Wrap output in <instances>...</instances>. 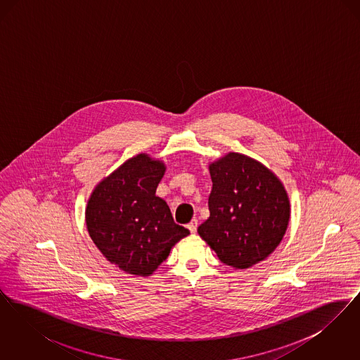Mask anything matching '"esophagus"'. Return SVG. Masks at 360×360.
<instances>
[{
	"instance_id": "34e87169",
	"label": "esophagus",
	"mask_w": 360,
	"mask_h": 360,
	"mask_svg": "<svg viewBox=\"0 0 360 360\" xmlns=\"http://www.w3.org/2000/svg\"><path fill=\"white\" fill-rule=\"evenodd\" d=\"M197 228H198V221L194 219L188 224V229L191 233H195L197 232Z\"/></svg>"
}]
</instances>
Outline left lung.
I'll return each instance as SVG.
<instances>
[{"label":"left lung","instance_id":"left-lung-1","mask_svg":"<svg viewBox=\"0 0 360 360\" xmlns=\"http://www.w3.org/2000/svg\"><path fill=\"white\" fill-rule=\"evenodd\" d=\"M209 172L210 216L198 233L226 266L248 269L269 257L286 232V190L273 172L245 155L231 153Z\"/></svg>","mask_w":360,"mask_h":360}]
</instances>
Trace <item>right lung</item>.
<instances>
[{
	"mask_svg": "<svg viewBox=\"0 0 360 360\" xmlns=\"http://www.w3.org/2000/svg\"><path fill=\"white\" fill-rule=\"evenodd\" d=\"M165 169L162 162L139 154L105 178L87 202L90 238L125 273L153 274L172 245L188 235L174 223L166 201L155 195Z\"/></svg>",
	"mask_w": 360,
	"mask_h": 360,
	"instance_id": "add662e5",
	"label": "right lung"
}]
</instances>
